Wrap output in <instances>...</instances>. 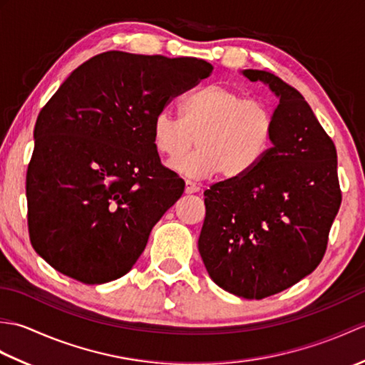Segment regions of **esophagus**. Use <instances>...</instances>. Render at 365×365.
I'll use <instances>...</instances> for the list:
<instances>
[{
	"label": "esophagus",
	"mask_w": 365,
	"mask_h": 365,
	"mask_svg": "<svg viewBox=\"0 0 365 365\" xmlns=\"http://www.w3.org/2000/svg\"><path fill=\"white\" fill-rule=\"evenodd\" d=\"M197 191H199V187L195 182L185 180V192H187V195H192V192H197Z\"/></svg>",
	"instance_id": "obj_1"
}]
</instances>
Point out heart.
<instances>
[{"label": "heart", "mask_w": 365, "mask_h": 365, "mask_svg": "<svg viewBox=\"0 0 365 365\" xmlns=\"http://www.w3.org/2000/svg\"><path fill=\"white\" fill-rule=\"evenodd\" d=\"M274 118L267 103L245 98L226 84H208L185 100L180 118L160 111L152 122V143L158 153L175 158L192 140L198 149L169 168L195 178L221 173L226 178L242 177L265 155Z\"/></svg>", "instance_id": "b5f03b06"}]
</instances>
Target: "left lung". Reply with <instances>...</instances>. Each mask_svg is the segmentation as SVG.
I'll return each instance as SVG.
<instances>
[{"label": "left lung", "instance_id": "1", "mask_svg": "<svg viewBox=\"0 0 365 365\" xmlns=\"http://www.w3.org/2000/svg\"><path fill=\"white\" fill-rule=\"evenodd\" d=\"M243 75L279 98L271 145L250 173L204 192L197 246L215 284L262 299L319 267L342 192L336 145L304 97L269 72Z\"/></svg>", "mask_w": 365, "mask_h": 365}]
</instances>
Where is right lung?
<instances>
[{
	"label": "right lung",
	"mask_w": 365,
	"mask_h": 365,
	"mask_svg": "<svg viewBox=\"0 0 365 365\" xmlns=\"http://www.w3.org/2000/svg\"><path fill=\"white\" fill-rule=\"evenodd\" d=\"M197 58L106 51L71 73L37 115L28 230L41 257L83 284L127 274L185 183L161 165L152 122L210 76Z\"/></svg>",
	"instance_id": "right-lung-1"
}]
</instances>
